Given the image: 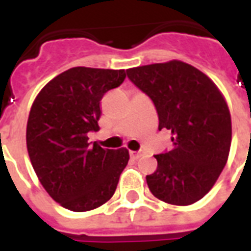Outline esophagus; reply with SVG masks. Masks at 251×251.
Masks as SVG:
<instances>
[{
  "mask_svg": "<svg viewBox=\"0 0 251 251\" xmlns=\"http://www.w3.org/2000/svg\"><path fill=\"white\" fill-rule=\"evenodd\" d=\"M141 154H142L141 150H138V151H133V150H131L130 157H133V158H138V157H141Z\"/></svg>",
  "mask_w": 251,
  "mask_h": 251,
  "instance_id": "esophagus-1",
  "label": "esophagus"
}]
</instances>
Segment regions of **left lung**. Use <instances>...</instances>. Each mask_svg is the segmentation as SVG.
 Masks as SVG:
<instances>
[{
    "label": "left lung",
    "mask_w": 251,
    "mask_h": 251,
    "mask_svg": "<svg viewBox=\"0 0 251 251\" xmlns=\"http://www.w3.org/2000/svg\"><path fill=\"white\" fill-rule=\"evenodd\" d=\"M153 101L158 130L172 131L170 150L155 154L157 170L146 176L154 197L186 206L206 196L226 165L231 118L222 94L207 75L181 61L126 70Z\"/></svg>",
    "instance_id": "1"
}]
</instances>
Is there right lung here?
<instances>
[{"label":"right lung","mask_w":251,"mask_h":251,"mask_svg":"<svg viewBox=\"0 0 251 251\" xmlns=\"http://www.w3.org/2000/svg\"><path fill=\"white\" fill-rule=\"evenodd\" d=\"M125 70L72 68L53 78L33 102L26 127L31 165L49 196L72 211L103 205L129 161L126 149L89 142L100 129L101 100L126 78Z\"/></svg>","instance_id":"1"}]
</instances>
